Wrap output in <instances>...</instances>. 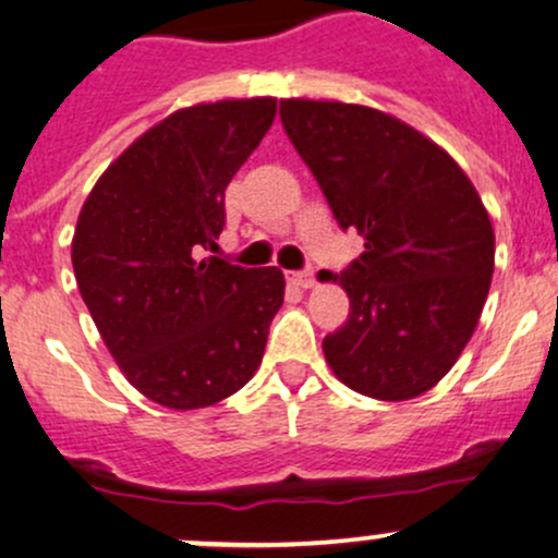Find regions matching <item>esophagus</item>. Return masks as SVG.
I'll return each instance as SVG.
<instances>
[{
    "label": "esophagus",
    "mask_w": 558,
    "mask_h": 558,
    "mask_svg": "<svg viewBox=\"0 0 558 558\" xmlns=\"http://www.w3.org/2000/svg\"><path fill=\"white\" fill-rule=\"evenodd\" d=\"M286 278L291 280L299 289H312L315 286V272L312 269H302V272H286Z\"/></svg>",
    "instance_id": "34e87169"
}]
</instances>
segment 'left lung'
Wrapping results in <instances>:
<instances>
[{
  "label": "left lung",
  "mask_w": 558,
  "mask_h": 558,
  "mask_svg": "<svg viewBox=\"0 0 558 558\" xmlns=\"http://www.w3.org/2000/svg\"><path fill=\"white\" fill-rule=\"evenodd\" d=\"M293 148L365 251L341 275L349 317L323 339L330 371L373 400H413L469 344L489 291L495 232L448 150L368 106L280 100Z\"/></svg>",
  "instance_id": "obj_1"
}]
</instances>
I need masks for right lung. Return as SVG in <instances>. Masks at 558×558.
<instances>
[{"label":"right lung","mask_w":558,"mask_h":558,"mask_svg":"<svg viewBox=\"0 0 558 558\" xmlns=\"http://www.w3.org/2000/svg\"><path fill=\"white\" fill-rule=\"evenodd\" d=\"M275 97L180 108L102 171L71 262L108 352L140 395L217 405L254 376L283 304L278 267L201 256L225 228V190L275 121Z\"/></svg>","instance_id":"obj_1"}]
</instances>
